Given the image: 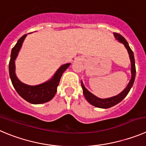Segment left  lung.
<instances>
[{
    "mask_svg": "<svg viewBox=\"0 0 146 146\" xmlns=\"http://www.w3.org/2000/svg\"><path fill=\"white\" fill-rule=\"evenodd\" d=\"M114 36L117 40H118L119 42H121V43H122V44H124L125 48L127 50V52H128L129 57H130V62H131V79H130V82L127 84L126 88H125L120 94H119L117 95V96H112V97L110 98H107V99H101V98L97 97V96H96L95 95H94L93 94L91 93L89 91H88V90L86 88L84 84H83L82 81H81V86H82L83 88V93H84V96H85L86 99L88 102V103H90L92 105L94 106V107H99V108H110V107H113V106L116 105L118 103H119V102L127 95V94L129 93L130 90L131 89L132 86H133V84H134L135 78L136 70L133 52L132 51V50L130 49V46H129L128 43H127V42L126 41V39H125L122 35L117 33H114Z\"/></svg>",
    "mask_w": 146,
    "mask_h": 146,
    "instance_id": "obj_1",
    "label": "left lung"
}]
</instances>
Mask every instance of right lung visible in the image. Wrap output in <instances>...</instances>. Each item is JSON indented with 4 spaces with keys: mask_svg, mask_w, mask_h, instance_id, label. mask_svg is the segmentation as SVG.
<instances>
[{
    "mask_svg": "<svg viewBox=\"0 0 146 146\" xmlns=\"http://www.w3.org/2000/svg\"><path fill=\"white\" fill-rule=\"evenodd\" d=\"M27 35L21 36L16 45L12 48L11 54V60L9 62V75L12 84L17 92L21 97L31 104H43L51 100L57 92V88L59 85L60 78L62 73L69 67L70 63H66L60 67L56 73H54L51 79L42 84L36 86H29L21 82L16 77L15 73V60L17 58L23 42Z\"/></svg>",
    "mask_w": 146,
    "mask_h": 146,
    "instance_id": "right-lung-1",
    "label": "right lung"
}]
</instances>
